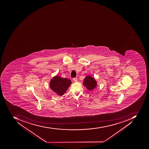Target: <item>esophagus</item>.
Here are the masks:
<instances>
[{
	"label": "esophagus",
	"mask_w": 149,
	"mask_h": 149,
	"mask_svg": "<svg viewBox=\"0 0 149 149\" xmlns=\"http://www.w3.org/2000/svg\"><path fill=\"white\" fill-rule=\"evenodd\" d=\"M73 80L74 81H77V77H75V78H73Z\"/></svg>",
	"instance_id": "esophagus-1"
}]
</instances>
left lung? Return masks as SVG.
Returning a JSON list of instances; mask_svg holds the SVG:
<instances>
[{
  "mask_svg": "<svg viewBox=\"0 0 149 149\" xmlns=\"http://www.w3.org/2000/svg\"><path fill=\"white\" fill-rule=\"evenodd\" d=\"M84 85L88 90H92L97 86V82L91 77L88 76L84 79Z\"/></svg>",
  "mask_w": 149,
  "mask_h": 149,
  "instance_id": "left-lung-1",
  "label": "left lung"
}]
</instances>
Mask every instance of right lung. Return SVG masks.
Here are the masks:
<instances>
[{
    "label": "right lung",
    "mask_w": 149,
    "mask_h": 149,
    "mask_svg": "<svg viewBox=\"0 0 149 149\" xmlns=\"http://www.w3.org/2000/svg\"><path fill=\"white\" fill-rule=\"evenodd\" d=\"M71 83L72 82L69 79L56 76L51 80L50 87L52 90L59 96H61L66 92Z\"/></svg>",
    "instance_id": "1"
}]
</instances>
